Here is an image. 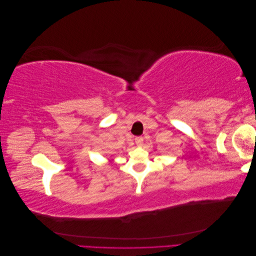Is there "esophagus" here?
<instances>
[{"instance_id": "1", "label": "esophagus", "mask_w": 256, "mask_h": 256, "mask_svg": "<svg viewBox=\"0 0 256 256\" xmlns=\"http://www.w3.org/2000/svg\"><path fill=\"white\" fill-rule=\"evenodd\" d=\"M136 144L138 146H142V144H143V138L142 136H136Z\"/></svg>"}]
</instances>
